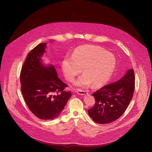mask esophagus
Segmentation results:
<instances>
[{
  "label": "esophagus",
  "instance_id": "34e87169",
  "mask_svg": "<svg viewBox=\"0 0 152 152\" xmlns=\"http://www.w3.org/2000/svg\"><path fill=\"white\" fill-rule=\"evenodd\" d=\"M77 93L80 95H86L88 93L87 91L86 90H78L77 91Z\"/></svg>",
  "mask_w": 152,
  "mask_h": 152
}]
</instances>
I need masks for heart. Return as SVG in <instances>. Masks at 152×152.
<instances>
[{
    "label": "heart",
    "instance_id": "obj_1",
    "mask_svg": "<svg viewBox=\"0 0 152 152\" xmlns=\"http://www.w3.org/2000/svg\"><path fill=\"white\" fill-rule=\"evenodd\" d=\"M116 65L115 56L100 47L83 45L77 47L72 56H65L62 62V68L65 78L72 81L82 69L84 74L75 82L81 87L91 83L94 87L105 84L111 77Z\"/></svg>",
    "mask_w": 152,
    "mask_h": 152
}]
</instances>
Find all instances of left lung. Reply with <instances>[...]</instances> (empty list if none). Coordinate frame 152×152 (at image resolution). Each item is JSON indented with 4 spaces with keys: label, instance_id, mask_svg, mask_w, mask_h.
<instances>
[{
    "label": "left lung",
    "instance_id": "1",
    "mask_svg": "<svg viewBox=\"0 0 152 152\" xmlns=\"http://www.w3.org/2000/svg\"><path fill=\"white\" fill-rule=\"evenodd\" d=\"M134 88V72L131 69L120 80L104 86L93 94L96 104L88 110L90 117L99 124H108L116 120L126 110Z\"/></svg>",
    "mask_w": 152,
    "mask_h": 152
}]
</instances>
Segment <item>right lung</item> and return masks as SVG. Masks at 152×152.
<instances>
[{"label": "right lung", "mask_w": 152, "mask_h": 152, "mask_svg": "<svg viewBox=\"0 0 152 152\" xmlns=\"http://www.w3.org/2000/svg\"><path fill=\"white\" fill-rule=\"evenodd\" d=\"M47 43L38 44L28 54L20 74L21 91L31 112L42 120L58 117L71 96L67 85L58 77L52 65L45 66L41 56Z\"/></svg>", "instance_id": "obj_1"}]
</instances>
